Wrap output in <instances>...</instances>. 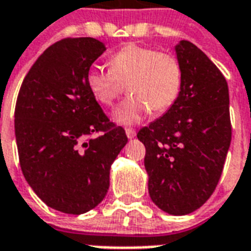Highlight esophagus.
Instances as JSON below:
<instances>
[{
	"mask_svg": "<svg viewBox=\"0 0 251 251\" xmlns=\"http://www.w3.org/2000/svg\"><path fill=\"white\" fill-rule=\"evenodd\" d=\"M126 135H127V138H129V139H133L134 137H135V130L133 129V127H126Z\"/></svg>",
	"mask_w": 251,
	"mask_h": 251,
	"instance_id": "esophagus-1",
	"label": "esophagus"
}]
</instances>
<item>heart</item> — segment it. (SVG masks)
<instances>
[{"mask_svg": "<svg viewBox=\"0 0 251 251\" xmlns=\"http://www.w3.org/2000/svg\"><path fill=\"white\" fill-rule=\"evenodd\" d=\"M109 70L94 68L87 73L88 90L99 102L110 106L124 92L130 96L114 112V121L131 125L151 112L173 104L182 84V69L173 54L127 44L110 57Z\"/></svg>", "mask_w": 251, "mask_h": 251, "instance_id": "b5f03b06", "label": "heart"}]
</instances>
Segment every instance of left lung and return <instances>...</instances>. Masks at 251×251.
Instances as JSON below:
<instances>
[{"mask_svg":"<svg viewBox=\"0 0 251 251\" xmlns=\"http://www.w3.org/2000/svg\"><path fill=\"white\" fill-rule=\"evenodd\" d=\"M175 49L182 69L178 96L137 137L146 147L152 202L168 214L187 215L207 202L222 176L232 139L229 91L198 47L181 40Z\"/></svg>","mask_w":251,"mask_h":251,"instance_id":"1","label":"left lung"}]
</instances>
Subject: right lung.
<instances>
[{
  "instance_id": "obj_1",
  "label": "right lung",
  "mask_w": 251,
  "mask_h": 251,
  "mask_svg": "<svg viewBox=\"0 0 251 251\" xmlns=\"http://www.w3.org/2000/svg\"><path fill=\"white\" fill-rule=\"evenodd\" d=\"M105 49L94 37L57 41L29 69L17 99L23 176L47 206L65 214H84L101 202L110 165L127 143L87 87V73ZM99 131L100 137L86 139Z\"/></svg>"
}]
</instances>
